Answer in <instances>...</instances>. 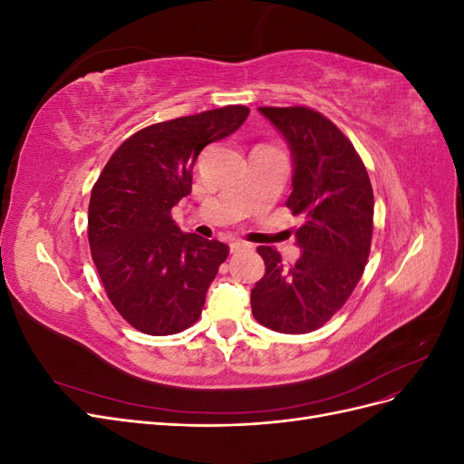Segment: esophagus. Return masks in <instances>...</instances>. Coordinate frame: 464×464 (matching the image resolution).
<instances>
[{
    "label": "esophagus",
    "instance_id": "esophagus-1",
    "mask_svg": "<svg viewBox=\"0 0 464 464\" xmlns=\"http://www.w3.org/2000/svg\"><path fill=\"white\" fill-rule=\"evenodd\" d=\"M251 247H254V246L247 244V242H242V240L230 242V251H232V254H240V251H247V249H251Z\"/></svg>",
    "mask_w": 464,
    "mask_h": 464
}]
</instances>
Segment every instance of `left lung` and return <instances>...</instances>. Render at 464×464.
<instances>
[{"mask_svg": "<svg viewBox=\"0 0 464 464\" xmlns=\"http://www.w3.org/2000/svg\"><path fill=\"white\" fill-rule=\"evenodd\" d=\"M294 157L286 207L304 215L300 259L285 265L259 246L265 275L251 290V314L276 333H312L341 310L366 269L373 234V189L350 139L307 106H261Z\"/></svg>", "mask_w": 464, "mask_h": 464, "instance_id": "left-lung-1", "label": "left lung"}]
</instances>
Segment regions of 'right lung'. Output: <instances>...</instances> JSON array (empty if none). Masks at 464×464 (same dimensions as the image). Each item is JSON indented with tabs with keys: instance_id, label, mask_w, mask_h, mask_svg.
Here are the masks:
<instances>
[{
	"instance_id": "right-lung-1",
	"label": "right lung",
	"mask_w": 464,
	"mask_h": 464,
	"mask_svg": "<svg viewBox=\"0 0 464 464\" xmlns=\"http://www.w3.org/2000/svg\"><path fill=\"white\" fill-rule=\"evenodd\" d=\"M247 114L232 104L152 123L125 139L92 186L91 256L111 305L137 331L176 334L199 319L230 247L181 232L172 207L191 193L199 152Z\"/></svg>"
}]
</instances>
